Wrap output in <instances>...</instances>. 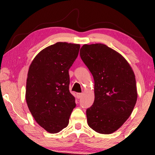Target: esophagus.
<instances>
[{"label": "esophagus", "instance_id": "obj_1", "mask_svg": "<svg viewBox=\"0 0 155 155\" xmlns=\"http://www.w3.org/2000/svg\"><path fill=\"white\" fill-rule=\"evenodd\" d=\"M82 96H83V94L81 93H77V97L78 99L81 98V97H82Z\"/></svg>", "mask_w": 155, "mask_h": 155}]
</instances>
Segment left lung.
<instances>
[{"label":"left lung","instance_id":"1","mask_svg":"<svg viewBox=\"0 0 155 155\" xmlns=\"http://www.w3.org/2000/svg\"><path fill=\"white\" fill-rule=\"evenodd\" d=\"M80 56L94 80L87 124L97 133L111 134L127 121L137 102L134 72L122 54L103 44H84Z\"/></svg>","mask_w":155,"mask_h":155}]
</instances>
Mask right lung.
<instances>
[{
  "mask_svg": "<svg viewBox=\"0 0 155 155\" xmlns=\"http://www.w3.org/2000/svg\"><path fill=\"white\" fill-rule=\"evenodd\" d=\"M80 45L57 42L37 54L28 68L26 101L37 123L50 133L68 125L75 98L70 92L69 69Z\"/></svg>",
  "mask_w": 155,
  "mask_h": 155,
  "instance_id": "add662e5",
  "label": "right lung"
}]
</instances>
